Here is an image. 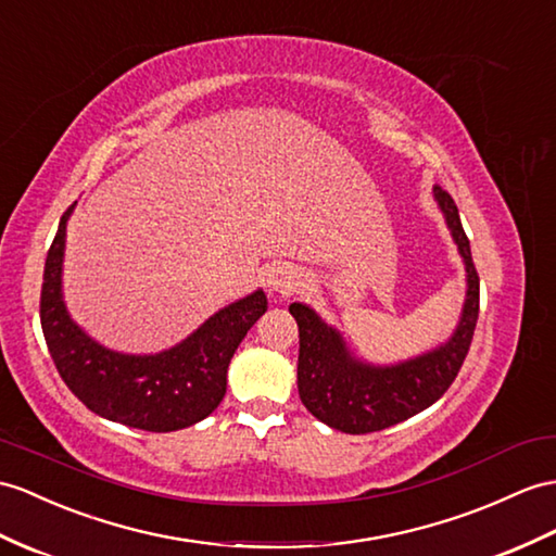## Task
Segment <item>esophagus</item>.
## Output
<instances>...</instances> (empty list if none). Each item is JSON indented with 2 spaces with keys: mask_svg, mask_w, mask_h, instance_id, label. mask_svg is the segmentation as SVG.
I'll list each match as a JSON object with an SVG mask.
<instances>
[{
  "mask_svg": "<svg viewBox=\"0 0 556 556\" xmlns=\"http://www.w3.org/2000/svg\"><path fill=\"white\" fill-rule=\"evenodd\" d=\"M268 290L274 294H280V296H288V294H294L296 290H300V276H296V270L292 266H278L268 274Z\"/></svg>",
  "mask_w": 556,
  "mask_h": 556,
  "instance_id": "esophagus-1",
  "label": "esophagus"
}]
</instances>
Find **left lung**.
Wrapping results in <instances>:
<instances>
[{"instance_id": "8db88e82", "label": "left lung", "mask_w": 556, "mask_h": 556, "mask_svg": "<svg viewBox=\"0 0 556 556\" xmlns=\"http://www.w3.org/2000/svg\"><path fill=\"white\" fill-rule=\"evenodd\" d=\"M434 195L467 266V302L448 344L394 368L356 363L332 328L304 304H290L300 328L296 387L306 410L320 422L346 434H370L399 425L437 403L463 368L479 320V274L471 262L469 238L448 191L434 186Z\"/></svg>"}]
</instances>
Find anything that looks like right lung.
<instances>
[{"label": "right lung", "instance_id": "right-lung-1", "mask_svg": "<svg viewBox=\"0 0 556 556\" xmlns=\"http://www.w3.org/2000/svg\"><path fill=\"white\" fill-rule=\"evenodd\" d=\"M65 210L47 264L39 318L53 365L91 413L143 431H176L205 419L226 394V370L242 337L264 316L256 290L214 314L186 342L157 356H125L103 349L71 320L61 296Z\"/></svg>", "mask_w": 556, "mask_h": 556}]
</instances>
